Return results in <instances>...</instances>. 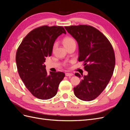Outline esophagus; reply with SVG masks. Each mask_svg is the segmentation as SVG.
Segmentation results:
<instances>
[{
    "label": "esophagus",
    "mask_w": 130,
    "mask_h": 130,
    "mask_svg": "<svg viewBox=\"0 0 130 130\" xmlns=\"http://www.w3.org/2000/svg\"><path fill=\"white\" fill-rule=\"evenodd\" d=\"M73 74L71 73H66V76H72Z\"/></svg>",
    "instance_id": "esophagus-1"
}]
</instances>
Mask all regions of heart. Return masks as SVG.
Segmentation results:
<instances>
[{"mask_svg": "<svg viewBox=\"0 0 130 130\" xmlns=\"http://www.w3.org/2000/svg\"><path fill=\"white\" fill-rule=\"evenodd\" d=\"M75 43V41L74 40V39L72 37H66L63 38V45L64 46L67 48V47H68V46H69L70 45H71L73 43ZM56 43H55L54 45H53V50H54L56 48Z\"/></svg>", "mask_w": 130, "mask_h": 130, "instance_id": "obj_1", "label": "heart"}]
</instances>
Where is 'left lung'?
Listing matches in <instances>:
<instances>
[{
	"label": "left lung",
	"mask_w": 130,
	"mask_h": 130,
	"mask_svg": "<svg viewBox=\"0 0 130 130\" xmlns=\"http://www.w3.org/2000/svg\"><path fill=\"white\" fill-rule=\"evenodd\" d=\"M78 45V60L84 63L87 75L76 73L80 83L74 88L75 96L84 101L95 99L103 92L113 75L116 64L111 43L100 31L90 25L65 26Z\"/></svg>",
	"instance_id": "obj_1"
}]
</instances>
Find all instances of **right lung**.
Segmentation results:
<instances>
[{
  "mask_svg": "<svg viewBox=\"0 0 130 130\" xmlns=\"http://www.w3.org/2000/svg\"><path fill=\"white\" fill-rule=\"evenodd\" d=\"M63 33L66 31L61 26L38 27L26 35L17 49L15 61L19 76L30 92L40 99L55 96L65 76L60 72L48 75L44 64L45 58L52 55L56 39Z\"/></svg>",
  "mask_w": 130,
  "mask_h": 130,
  "instance_id": "add662e5",
  "label": "right lung"
}]
</instances>
